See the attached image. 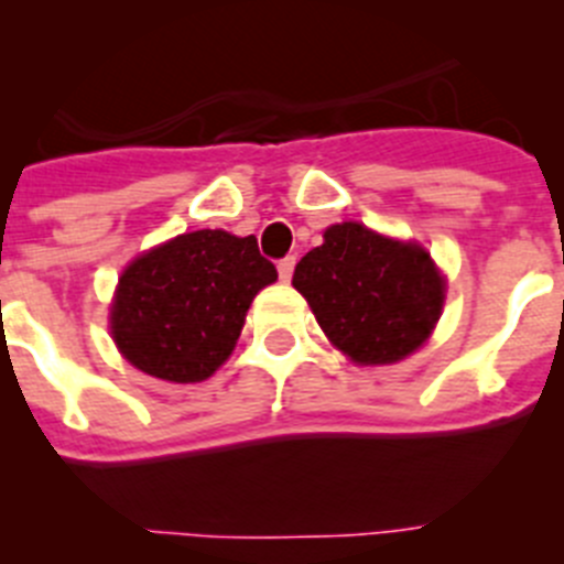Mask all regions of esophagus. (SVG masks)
<instances>
[{"instance_id": "obj_1", "label": "esophagus", "mask_w": 564, "mask_h": 564, "mask_svg": "<svg viewBox=\"0 0 564 564\" xmlns=\"http://www.w3.org/2000/svg\"><path fill=\"white\" fill-rule=\"evenodd\" d=\"M279 279L282 282H291L293 276V268H296V257H285V259H279Z\"/></svg>"}]
</instances>
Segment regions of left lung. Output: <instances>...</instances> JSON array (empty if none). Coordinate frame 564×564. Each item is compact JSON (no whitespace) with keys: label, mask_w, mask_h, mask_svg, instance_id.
<instances>
[{"label":"left lung","mask_w":564,"mask_h":564,"mask_svg":"<svg viewBox=\"0 0 564 564\" xmlns=\"http://www.w3.org/2000/svg\"><path fill=\"white\" fill-rule=\"evenodd\" d=\"M293 288L333 344L356 364H392L415 352L443 307V276L415 242L358 223L325 231L299 259Z\"/></svg>","instance_id":"8db88e82"}]
</instances>
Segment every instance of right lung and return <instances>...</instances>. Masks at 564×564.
<instances>
[{
	"mask_svg": "<svg viewBox=\"0 0 564 564\" xmlns=\"http://www.w3.org/2000/svg\"><path fill=\"white\" fill-rule=\"evenodd\" d=\"M276 279L257 237L181 234L123 271L112 338L129 364L174 383L212 376L237 344L253 296Z\"/></svg>",
	"mask_w": 564,
	"mask_h": 564,
	"instance_id": "right-lung-1",
	"label": "right lung"
}]
</instances>
